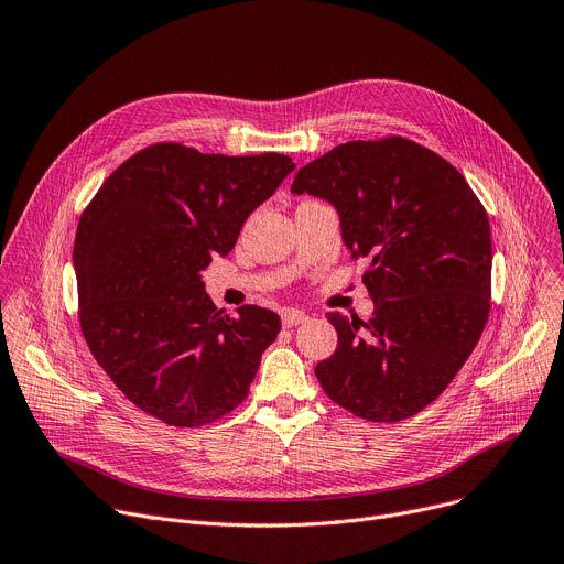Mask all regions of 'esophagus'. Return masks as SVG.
Here are the masks:
<instances>
[{
  "mask_svg": "<svg viewBox=\"0 0 564 564\" xmlns=\"http://www.w3.org/2000/svg\"><path fill=\"white\" fill-rule=\"evenodd\" d=\"M308 319V315L304 313V311H294V308H285L283 313H281V322H283V327L285 329H292V327H297V324H302V322H306Z\"/></svg>",
  "mask_w": 564,
  "mask_h": 564,
  "instance_id": "obj_1",
  "label": "esophagus"
}]
</instances>
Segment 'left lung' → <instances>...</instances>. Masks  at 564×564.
<instances>
[{
  "mask_svg": "<svg viewBox=\"0 0 564 564\" xmlns=\"http://www.w3.org/2000/svg\"><path fill=\"white\" fill-rule=\"evenodd\" d=\"M294 194L336 205L351 258H368V322L329 313L338 347L315 366L336 404L398 423L432 404L478 345L491 308V232L466 177L391 134L347 141L302 166Z\"/></svg>",
  "mask_w": 564,
  "mask_h": 564,
  "instance_id": "1",
  "label": "left lung"
}]
</instances>
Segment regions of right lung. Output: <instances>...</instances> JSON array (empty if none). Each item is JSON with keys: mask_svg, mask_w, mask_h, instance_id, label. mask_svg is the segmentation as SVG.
Returning <instances> with one entry per match:
<instances>
[{"mask_svg": "<svg viewBox=\"0 0 564 564\" xmlns=\"http://www.w3.org/2000/svg\"><path fill=\"white\" fill-rule=\"evenodd\" d=\"M294 169L281 153L207 155L177 141L141 148L84 207L73 260L79 327L134 406L173 427L215 423L249 395L276 313L207 297L200 270Z\"/></svg>", "mask_w": 564, "mask_h": 564, "instance_id": "1", "label": "right lung"}]
</instances>
